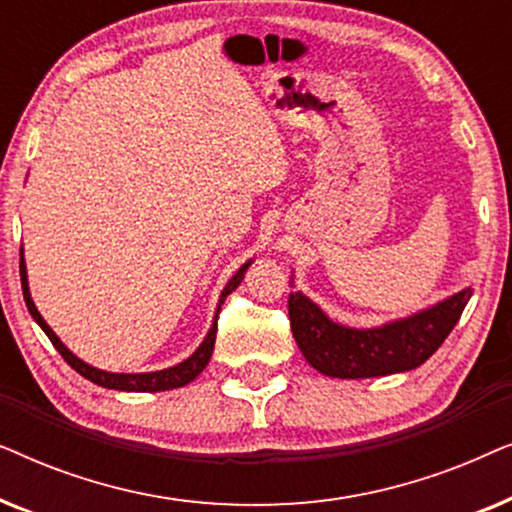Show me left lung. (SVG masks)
Instances as JSON below:
<instances>
[{"mask_svg": "<svg viewBox=\"0 0 512 512\" xmlns=\"http://www.w3.org/2000/svg\"><path fill=\"white\" fill-rule=\"evenodd\" d=\"M471 289L396 324L356 331L333 324L303 293H289L293 338L312 368L328 377H380L412 370L443 345L471 298Z\"/></svg>", "mask_w": 512, "mask_h": 512, "instance_id": "1", "label": "left lung"}]
</instances>
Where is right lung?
Here are the masks:
<instances>
[{"instance_id": "1", "label": "right lung", "mask_w": 512, "mask_h": 512, "mask_svg": "<svg viewBox=\"0 0 512 512\" xmlns=\"http://www.w3.org/2000/svg\"><path fill=\"white\" fill-rule=\"evenodd\" d=\"M249 263H244L240 270L235 272V277L230 279L226 289L221 293V303L226 300L230 293H233L240 282L244 279V272H247ZM20 282H23V296H25V305L27 310H30L32 319L37 321L41 326V331L48 335V340L53 342V347L58 349L62 359H65L69 366H72L76 373L86 377V380L100 384V387H107V389H118V391H167V389H177V387H184L191 380H195L205 366L209 363V356L214 352V342H216V321L212 326V331L207 333V338L202 345L195 349L193 356H188L184 363H179V366L174 368H167V370H158V373H139V375H116V373H104V370H97L93 366H88V363H83L81 359H76V356L69 352V349L62 345L58 340V335L51 331V326L46 324L44 319H41V314L37 312V307H34L32 298H30V289H27V272H25V263H23V254H20ZM221 310V307H219ZM219 319V317H216Z\"/></svg>"}]
</instances>
